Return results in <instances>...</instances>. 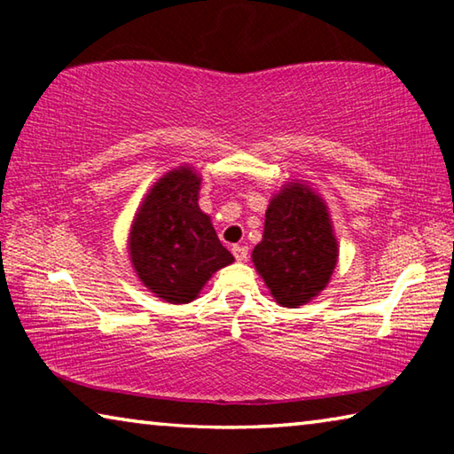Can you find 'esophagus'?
<instances>
[{
    "instance_id": "esophagus-1",
    "label": "esophagus",
    "mask_w": 454,
    "mask_h": 454,
    "mask_svg": "<svg viewBox=\"0 0 454 454\" xmlns=\"http://www.w3.org/2000/svg\"><path fill=\"white\" fill-rule=\"evenodd\" d=\"M232 254L238 262H244V260L248 258V248H246V246L236 244V246H232Z\"/></svg>"
}]
</instances>
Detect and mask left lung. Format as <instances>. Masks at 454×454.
<instances>
[{
  "label": "left lung",
  "instance_id": "obj_1",
  "mask_svg": "<svg viewBox=\"0 0 454 454\" xmlns=\"http://www.w3.org/2000/svg\"><path fill=\"white\" fill-rule=\"evenodd\" d=\"M338 244L326 206L301 182H290L266 210L262 242L252 252L258 274L276 302L296 309L326 286Z\"/></svg>",
  "mask_w": 454,
  "mask_h": 454
}]
</instances>
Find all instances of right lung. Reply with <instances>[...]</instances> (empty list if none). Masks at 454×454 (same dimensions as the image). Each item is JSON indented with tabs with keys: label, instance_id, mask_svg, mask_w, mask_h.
I'll return each instance as SVG.
<instances>
[{
	"label": "right lung",
	"instance_id": "obj_1",
	"mask_svg": "<svg viewBox=\"0 0 454 454\" xmlns=\"http://www.w3.org/2000/svg\"><path fill=\"white\" fill-rule=\"evenodd\" d=\"M200 178L190 168L168 172L145 196L129 232L140 280L172 304L194 301L210 276L234 262L198 206Z\"/></svg>",
	"mask_w": 454,
	"mask_h": 454
}]
</instances>
